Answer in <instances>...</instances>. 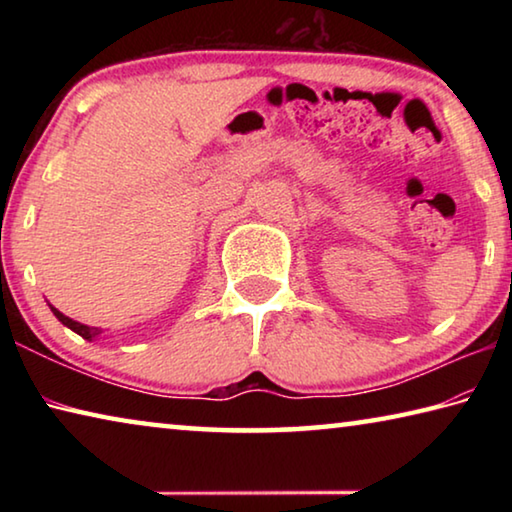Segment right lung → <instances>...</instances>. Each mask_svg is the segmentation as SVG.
I'll use <instances>...</instances> for the list:
<instances>
[{"label": "right lung", "mask_w": 512, "mask_h": 512, "mask_svg": "<svg viewBox=\"0 0 512 512\" xmlns=\"http://www.w3.org/2000/svg\"><path fill=\"white\" fill-rule=\"evenodd\" d=\"M49 309L54 311V316L60 320V323H63L65 327L72 329V332H76V334H79V336H83L85 341H94V339H97V336H101V334H103V329H101V327H90V325H83V323H79V320H74V318L65 316L63 311H58L54 305H49Z\"/></svg>", "instance_id": "add662e5"}]
</instances>
